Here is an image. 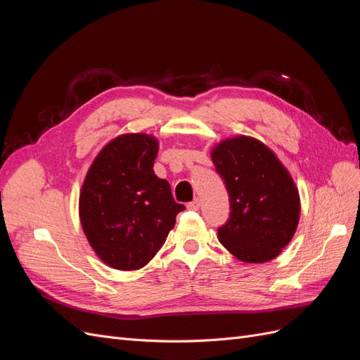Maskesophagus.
Masks as SVG:
<instances>
[{
	"instance_id": "1",
	"label": "esophagus",
	"mask_w": 360,
	"mask_h": 360,
	"mask_svg": "<svg viewBox=\"0 0 360 360\" xmlns=\"http://www.w3.org/2000/svg\"><path fill=\"white\" fill-rule=\"evenodd\" d=\"M188 209H189V210H198V209H200V200L195 198L193 201H191V202L188 204Z\"/></svg>"
}]
</instances>
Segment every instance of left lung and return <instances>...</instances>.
<instances>
[{"mask_svg": "<svg viewBox=\"0 0 360 360\" xmlns=\"http://www.w3.org/2000/svg\"><path fill=\"white\" fill-rule=\"evenodd\" d=\"M230 195V219L217 238L243 263L276 258L296 233L299 189L274 150L246 135L226 138L210 151Z\"/></svg>", "mask_w": 360, "mask_h": 360, "instance_id": "8db88e82", "label": "left lung"}]
</instances>
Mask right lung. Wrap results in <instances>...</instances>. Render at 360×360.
<instances>
[{"instance_id": "right-lung-1", "label": "right lung", "mask_w": 360, "mask_h": 360, "mask_svg": "<svg viewBox=\"0 0 360 360\" xmlns=\"http://www.w3.org/2000/svg\"><path fill=\"white\" fill-rule=\"evenodd\" d=\"M158 151L153 135H118L97 153L84 179L82 230L96 255L112 269L144 267L184 210L169 183L153 171Z\"/></svg>"}]
</instances>
